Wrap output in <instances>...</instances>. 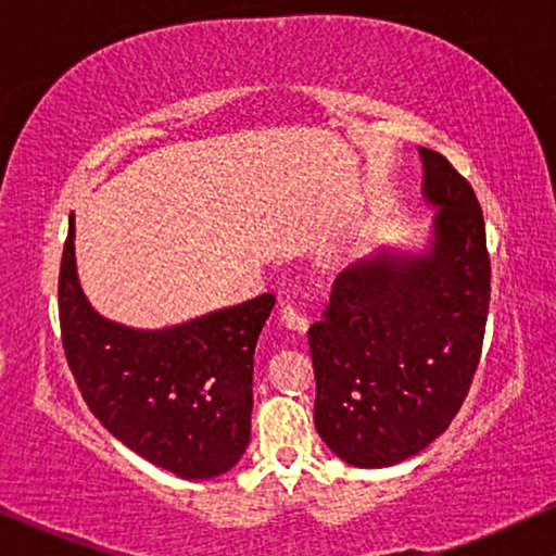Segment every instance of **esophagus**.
<instances>
[{
  "label": "esophagus",
  "mask_w": 556,
  "mask_h": 556,
  "mask_svg": "<svg viewBox=\"0 0 556 556\" xmlns=\"http://www.w3.org/2000/svg\"><path fill=\"white\" fill-rule=\"evenodd\" d=\"M279 314H281V325H285L287 329L300 331V334H304L306 327H309V319H306L304 314H302L300 309H296L294 304H281Z\"/></svg>",
  "instance_id": "obj_1"
}]
</instances>
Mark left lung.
Returning <instances> with one entry per match:
<instances>
[{"label": "left lung", "instance_id": "obj_1", "mask_svg": "<svg viewBox=\"0 0 556 556\" xmlns=\"http://www.w3.org/2000/svg\"><path fill=\"white\" fill-rule=\"evenodd\" d=\"M439 206L425 254L379 252L339 271L309 327L314 425L339 459L392 467L457 417L482 357L492 267L482 206L446 156L419 147Z\"/></svg>", "mask_w": 556, "mask_h": 556}]
</instances>
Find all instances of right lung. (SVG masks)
Returning a JSON list of instances; mask_svg holds the SVG:
<instances>
[{"instance_id": "obj_1", "label": "right lung", "mask_w": 556, "mask_h": 556, "mask_svg": "<svg viewBox=\"0 0 556 556\" xmlns=\"http://www.w3.org/2000/svg\"><path fill=\"white\" fill-rule=\"evenodd\" d=\"M275 294L167 329H131L79 287L70 217L60 267L64 357L89 412L139 457L181 479L225 475L250 444L254 346Z\"/></svg>"}]
</instances>
